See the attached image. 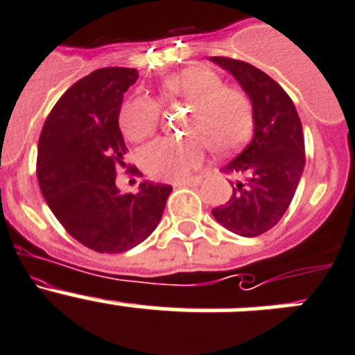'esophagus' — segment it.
<instances>
[{
    "label": "esophagus",
    "instance_id": "obj_1",
    "mask_svg": "<svg viewBox=\"0 0 355 355\" xmlns=\"http://www.w3.org/2000/svg\"><path fill=\"white\" fill-rule=\"evenodd\" d=\"M201 182L200 177L196 178H187V180H175L173 185L175 187H185V185H198Z\"/></svg>",
    "mask_w": 355,
    "mask_h": 355
}]
</instances>
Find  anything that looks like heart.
I'll return each mask as SVG.
<instances>
[{"instance_id":"obj_1","label":"heart","mask_w":355,"mask_h":355,"mask_svg":"<svg viewBox=\"0 0 355 355\" xmlns=\"http://www.w3.org/2000/svg\"><path fill=\"white\" fill-rule=\"evenodd\" d=\"M162 98H178L193 105L189 135L201 137L218 154L238 148L250 135L252 108L247 96L236 89L224 87L223 78L211 69L203 66L184 69L162 85ZM157 122V101L144 94L129 98L119 112L121 131L131 141H141L154 135ZM200 141L161 138L152 141L141 150V168L155 180H182L203 162L205 148Z\"/></svg>"}]
</instances>
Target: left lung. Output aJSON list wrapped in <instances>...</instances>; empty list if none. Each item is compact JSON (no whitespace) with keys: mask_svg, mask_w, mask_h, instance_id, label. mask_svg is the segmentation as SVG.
Returning a JSON list of instances; mask_svg holds the SVG:
<instances>
[{"mask_svg":"<svg viewBox=\"0 0 355 355\" xmlns=\"http://www.w3.org/2000/svg\"><path fill=\"white\" fill-rule=\"evenodd\" d=\"M240 84L252 103V140L223 171L241 177L230 201L214 208L220 226L240 236L266 233L289 208L304 170V140L293 99L266 73L248 62L210 58Z\"/></svg>","mask_w":355,"mask_h":355,"instance_id":"obj_1","label":"left lung"}]
</instances>
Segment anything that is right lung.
<instances>
[{
    "label": "right lung",
    "instance_id": "1",
    "mask_svg": "<svg viewBox=\"0 0 355 355\" xmlns=\"http://www.w3.org/2000/svg\"><path fill=\"white\" fill-rule=\"evenodd\" d=\"M137 78L132 68L89 73L59 98L40 135L36 175L43 198L75 240L101 254L125 252L147 240L173 191L141 182L138 193L122 194L115 185L128 150L119 112Z\"/></svg>",
    "mask_w": 355,
    "mask_h": 355
}]
</instances>
